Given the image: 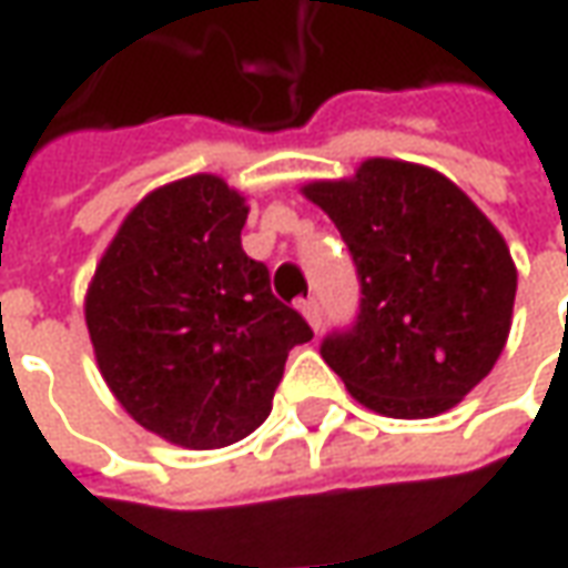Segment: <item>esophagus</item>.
I'll list each match as a JSON object with an SVG mask.
<instances>
[{"label": "esophagus", "mask_w": 568, "mask_h": 568, "mask_svg": "<svg viewBox=\"0 0 568 568\" xmlns=\"http://www.w3.org/2000/svg\"><path fill=\"white\" fill-rule=\"evenodd\" d=\"M301 313H304V320L310 322V328H313V332H320V328H322V307H320V301H316V297H310V301H304V304H301Z\"/></svg>", "instance_id": "esophagus-1"}]
</instances>
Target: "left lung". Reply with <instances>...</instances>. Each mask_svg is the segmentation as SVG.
<instances>
[{"label": "left lung", "mask_w": 568, "mask_h": 568, "mask_svg": "<svg viewBox=\"0 0 568 568\" xmlns=\"http://www.w3.org/2000/svg\"><path fill=\"white\" fill-rule=\"evenodd\" d=\"M301 194L337 224L362 280L356 328L322 344L328 368L381 417L459 405L511 332L517 267L496 224L444 173L393 158Z\"/></svg>", "instance_id": "8db88e82"}]
</instances>
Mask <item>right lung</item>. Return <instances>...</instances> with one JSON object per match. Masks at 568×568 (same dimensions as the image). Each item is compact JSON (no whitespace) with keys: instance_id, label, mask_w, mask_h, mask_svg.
<instances>
[{"instance_id":"add662e5","label":"right lung","mask_w":568,"mask_h":568,"mask_svg":"<svg viewBox=\"0 0 568 568\" xmlns=\"http://www.w3.org/2000/svg\"><path fill=\"white\" fill-rule=\"evenodd\" d=\"M248 203L222 175L154 187L128 212L84 295L93 358L151 435L215 450L267 419L288 349L313 332L243 252Z\"/></svg>"}]
</instances>
